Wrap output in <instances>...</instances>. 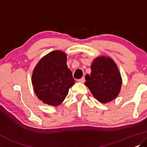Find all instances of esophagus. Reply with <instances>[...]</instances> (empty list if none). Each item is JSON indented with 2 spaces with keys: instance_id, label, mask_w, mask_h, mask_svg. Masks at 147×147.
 Instances as JSON below:
<instances>
[{
  "instance_id": "1",
  "label": "esophagus",
  "mask_w": 147,
  "mask_h": 147,
  "mask_svg": "<svg viewBox=\"0 0 147 147\" xmlns=\"http://www.w3.org/2000/svg\"><path fill=\"white\" fill-rule=\"evenodd\" d=\"M78 81L79 82H81V83H84V82H85V78H84V77H82L81 78H80V79H78Z\"/></svg>"
}]
</instances>
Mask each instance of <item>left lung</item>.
Returning <instances> with one entry per match:
<instances>
[{"mask_svg":"<svg viewBox=\"0 0 147 147\" xmlns=\"http://www.w3.org/2000/svg\"><path fill=\"white\" fill-rule=\"evenodd\" d=\"M91 73L85 76V85L102 103L117 98L122 86V77L117 64L111 57L100 56L92 61Z\"/></svg>","mask_w":147,"mask_h":147,"instance_id":"obj_1","label":"left lung"}]
</instances>
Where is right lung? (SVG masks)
<instances>
[{
	"instance_id": "obj_1",
	"label": "right lung",
	"mask_w": 147,
	"mask_h": 147,
	"mask_svg": "<svg viewBox=\"0 0 147 147\" xmlns=\"http://www.w3.org/2000/svg\"><path fill=\"white\" fill-rule=\"evenodd\" d=\"M67 54L54 51L44 56L33 70V90L39 100L51 106H59L73 86L74 80L67 65Z\"/></svg>"
}]
</instances>
